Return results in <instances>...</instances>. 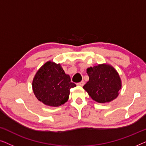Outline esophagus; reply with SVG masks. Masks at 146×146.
<instances>
[{
  "label": "esophagus",
  "mask_w": 146,
  "mask_h": 146,
  "mask_svg": "<svg viewBox=\"0 0 146 146\" xmlns=\"http://www.w3.org/2000/svg\"><path fill=\"white\" fill-rule=\"evenodd\" d=\"M77 85H78V86H83L84 85V82L82 81V82H80L78 83Z\"/></svg>",
  "instance_id": "esophagus-1"
}]
</instances>
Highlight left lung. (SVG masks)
I'll return each instance as SVG.
<instances>
[{"label": "left lung", "instance_id": "obj_1", "mask_svg": "<svg viewBox=\"0 0 146 146\" xmlns=\"http://www.w3.org/2000/svg\"><path fill=\"white\" fill-rule=\"evenodd\" d=\"M89 80L83 86L92 100L98 103L113 100L119 95L121 80L114 68L108 64H101L86 69Z\"/></svg>", "mask_w": 146, "mask_h": 146}]
</instances>
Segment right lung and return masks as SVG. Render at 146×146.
<instances>
[{
  "label": "right lung",
  "instance_id": "add662e5",
  "mask_svg": "<svg viewBox=\"0 0 146 146\" xmlns=\"http://www.w3.org/2000/svg\"><path fill=\"white\" fill-rule=\"evenodd\" d=\"M33 90L44 104L58 107L69 98L70 90L76 86L65 74L60 64L48 61L36 72L33 80Z\"/></svg>",
  "mask_w": 146,
  "mask_h": 146
}]
</instances>
